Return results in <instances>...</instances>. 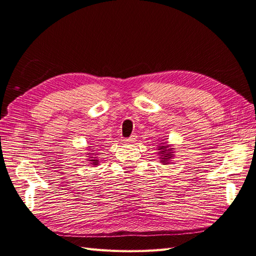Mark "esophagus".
I'll use <instances>...</instances> for the list:
<instances>
[{
    "mask_svg": "<svg viewBox=\"0 0 256 256\" xmlns=\"http://www.w3.org/2000/svg\"><path fill=\"white\" fill-rule=\"evenodd\" d=\"M136 135L135 134H133V135H130V137H128V138H126V142H128V144H133V142H136Z\"/></svg>",
    "mask_w": 256,
    "mask_h": 256,
    "instance_id": "34e87169",
    "label": "esophagus"
}]
</instances>
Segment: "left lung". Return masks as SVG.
I'll return each mask as SVG.
<instances>
[{"label":"left lung","instance_id":"8db88e82","mask_svg":"<svg viewBox=\"0 0 256 256\" xmlns=\"http://www.w3.org/2000/svg\"><path fill=\"white\" fill-rule=\"evenodd\" d=\"M156 150H158L159 159L162 164L166 166L168 163H171L170 161H172V159H174L175 148L172 145H170L168 142H162L160 145H158Z\"/></svg>","mask_w":256,"mask_h":256}]
</instances>
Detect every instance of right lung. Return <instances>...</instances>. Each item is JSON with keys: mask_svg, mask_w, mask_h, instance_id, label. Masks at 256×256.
I'll return each mask as SVG.
<instances>
[{"mask_svg": "<svg viewBox=\"0 0 256 256\" xmlns=\"http://www.w3.org/2000/svg\"><path fill=\"white\" fill-rule=\"evenodd\" d=\"M86 156H88V161L90 162V164L94 166H100V160H98V158H97L98 154L96 152V150H95V148L93 146H88V147Z\"/></svg>", "mask_w": 256, "mask_h": 256, "instance_id": "add662e5", "label": "right lung"}]
</instances>
